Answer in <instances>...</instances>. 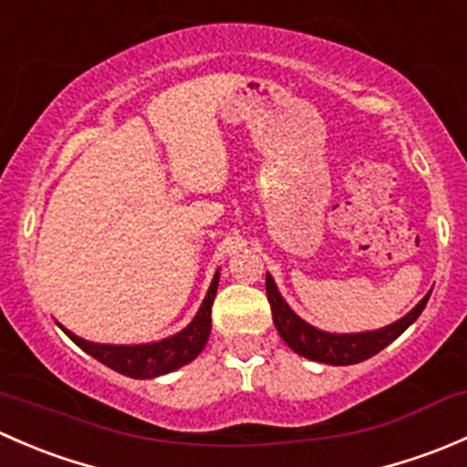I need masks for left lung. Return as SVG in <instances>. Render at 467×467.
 <instances>
[{"label":"left lung","instance_id":"8db88e82","mask_svg":"<svg viewBox=\"0 0 467 467\" xmlns=\"http://www.w3.org/2000/svg\"><path fill=\"white\" fill-rule=\"evenodd\" d=\"M266 296L268 303H271L273 312V323H275L277 334L282 337V341L291 348L294 352H298L300 357L312 361H321V364L329 366H350L359 364V361L370 359L373 355H378L379 350H384L389 343H393L404 329L409 327L425 309L427 300H430L431 291L400 321L386 325L379 329H368V332H352V334H337V332H323V329L314 327L307 321L298 317L294 309L286 305V300L282 298V294L277 291L275 280H273L271 273H266Z\"/></svg>","mask_w":467,"mask_h":467}]
</instances>
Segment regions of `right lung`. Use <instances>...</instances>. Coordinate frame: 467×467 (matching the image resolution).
I'll return each instance as SVG.
<instances>
[{
  "label": "right lung",
  "mask_w": 467,
  "mask_h": 467,
  "mask_svg": "<svg viewBox=\"0 0 467 467\" xmlns=\"http://www.w3.org/2000/svg\"><path fill=\"white\" fill-rule=\"evenodd\" d=\"M216 286H219V271L212 277V285L207 289L205 300L201 303L199 312L192 318L187 327L181 332L171 334L167 338H160L153 343H135V346H112V343H94L77 337L67 327L58 323V327L77 343L81 350H86L89 357L106 364L108 368L126 375L133 379H153L160 375H167L171 370H178L181 366L190 364L201 350L205 348L207 337L212 329V303H214Z\"/></svg>",
  "instance_id": "1"
}]
</instances>
